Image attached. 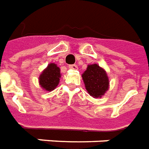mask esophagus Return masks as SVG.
Here are the masks:
<instances>
[{"label": "esophagus", "mask_w": 149, "mask_h": 149, "mask_svg": "<svg viewBox=\"0 0 149 149\" xmlns=\"http://www.w3.org/2000/svg\"><path fill=\"white\" fill-rule=\"evenodd\" d=\"M69 69L77 70V69H78V67H77V65H69Z\"/></svg>", "instance_id": "obj_1"}]
</instances>
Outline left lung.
Here are the masks:
<instances>
[{
    "mask_svg": "<svg viewBox=\"0 0 149 149\" xmlns=\"http://www.w3.org/2000/svg\"><path fill=\"white\" fill-rule=\"evenodd\" d=\"M82 77L86 89L91 96L101 97L108 90L109 80L107 73L96 64L88 66Z\"/></svg>",
    "mask_w": 149,
    "mask_h": 149,
    "instance_id": "8db88e82",
    "label": "left lung"
}]
</instances>
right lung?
I'll return each instance as SVG.
<instances>
[{
  "label": "right lung",
  "instance_id": "obj_1",
  "mask_svg": "<svg viewBox=\"0 0 149 149\" xmlns=\"http://www.w3.org/2000/svg\"><path fill=\"white\" fill-rule=\"evenodd\" d=\"M61 77L59 67L54 63H50L39 77V84L46 91H52L58 86Z\"/></svg>",
  "mask_w": 149,
  "mask_h": 149
}]
</instances>
